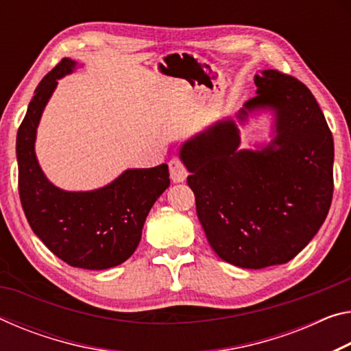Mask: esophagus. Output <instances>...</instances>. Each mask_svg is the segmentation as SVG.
Here are the masks:
<instances>
[{
    "mask_svg": "<svg viewBox=\"0 0 351 351\" xmlns=\"http://www.w3.org/2000/svg\"><path fill=\"white\" fill-rule=\"evenodd\" d=\"M170 178L173 182H182L187 178V169L178 158H173L169 162Z\"/></svg>",
    "mask_w": 351,
    "mask_h": 351,
    "instance_id": "esophagus-1",
    "label": "esophagus"
}]
</instances>
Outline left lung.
<instances>
[{"label":"left lung","mask_w":351,"mask_h":351,"mask_svg":"<svg viewBox=\"0 0 351 351\" xmlns=\"http://www.w3.org/2000/svg\"><path fill=\"white\" fill-rule=\"evenodd\" d=\"M254 84L258 95L237 119L274 110L276 136L269 145L241 149L236 121L225 120L180 149L209 245L242 269L295 258L325 221L335 191V142L309 88L278 70L256 75Z\"/></svg>","instance_id":"left-lung-1"}]
</instances>
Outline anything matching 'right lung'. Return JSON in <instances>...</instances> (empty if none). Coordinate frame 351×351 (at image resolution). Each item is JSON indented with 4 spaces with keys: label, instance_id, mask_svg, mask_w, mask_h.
I'll return each mask as SVG.
<instances>
[{
    "label": "right lung",
    "instance_id": "obj_1",
    "mask_svg": "<svg viewBox=\"0 0 351 351\" xmlns=\"http://www.w3.org/2000/svg\"><path fill=\"white\" fill-rule=\"evenodd\" d=\"M64 58L43 77L16 132L19 193L27 223L51 253L71 267L104 270L130 258L145 219L167 187L169 165L130 169L90 192H66L47 180L36 158V134L58 80L73 71Z\"/></svg>",
    "mask_w": 351,
    "mask_h": 351
}]
</instances>
